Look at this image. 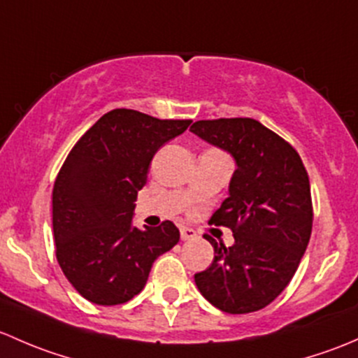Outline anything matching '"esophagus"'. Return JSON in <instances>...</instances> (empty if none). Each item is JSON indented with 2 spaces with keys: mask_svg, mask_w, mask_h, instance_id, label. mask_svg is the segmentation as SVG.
<instances>
[{
  "mask_svg": "<svg viewBox=\"0 0 358 358\" xmlns=\"http://www.w3.org/2000/svg\"><path fill=\"white\" fill-rule=\"evenodd\" d=\"M194 236H196V233L193 229H189V227H180V239L182 241H187V239L194 238Z\"/></svg>",
  "mask_w": 358,
  "mask_h": 358,
  "instance_id": "1",
  "label": "esophagus"
}]
</instances>
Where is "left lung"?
I'll return each mask as SVG.
<instances>
[{
	"instance_id": "8db88e82",
	"label": "left lung",
	"mask_w": 358,
	"mask_h": 358,
	"mask_svg": "<svg viewBox=\"0 0 358 358\" xmlns=\"http://www.w3.org/2000/svg\"><path fill=\"white\" fill-rule=\"evenodd\" d=\"M191 132L226 150L238 169L229 198L208 224L229 227L234 245L205 234L213 262L194 274L206 300L227 314L267 307L289 285L312 234L310 180L300 155L255 119L198 120Z\"/></svg>"
}]
</instances>
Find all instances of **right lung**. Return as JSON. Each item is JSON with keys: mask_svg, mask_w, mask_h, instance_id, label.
I'll use <instances>...</instances> for the list:
<instances>
[{"mask_svg": "<svg viewBox=\"0 0 358 358\" xmlns=\"http://www.w3.org/2000/svg\"><path fill=\"white\" fill-rule=\"evenodd\" d=\"M189 124L115 108L70 150L53 186L55 253L86 300L129 301L145 288L157 257L178 245L171 220L139 229L132 212L155 153Z\"/></svg>", "mask_w": 358, "mask_h": 358, "instance_id": "right-lung-1", "label": "right lung"}]
</instances>
